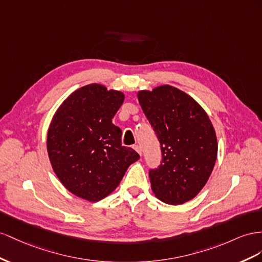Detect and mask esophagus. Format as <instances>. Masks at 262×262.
Segmentation results:
<instances>
[{
	"label": "esophagus",
	"instance_id": "34e87169",
	"mask_svg": "<svg viewBox=\"0 0 262 262\" xmlns=\"http://www.w3.org/2000/svg\"><path fill=\"white\" fill-rule=\"evenodd\" d=\"M134 149H135V150L139 154V155H141V148H140V146H138V145H135V146H134L133 147Z\"/></svg>",
	"mask_w": 262,
	"mask_h": 262
}]
</instances>
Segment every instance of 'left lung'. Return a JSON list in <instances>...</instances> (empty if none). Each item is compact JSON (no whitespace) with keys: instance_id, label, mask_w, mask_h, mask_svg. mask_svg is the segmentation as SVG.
Returning a JSON list of instances; mask_svg holds the SVG:
<instances>
[{"instance_id":"left-lung-1","label":"left lung","mask_w":262,"mask_h":262,"mask_svg":"<svg viewBox=\"0 0 262 262\" xmlns=\"http://www.w3.org/2000/svg\"><path fill=\"white\" fill-rule=\"evenodd\" d=\"M137 98L161 147L160 166L149 171L151 190L164 203L183 204L204 188L217 158L211 119L189 94L168 84Z\"/></svg>"}]
</instances>
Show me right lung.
Returning a JSON list of instances; mask_svg holds the SVG:
<instances>
[{
    "label": "right lung",
    "instance_id": "obj_1",
    "mask_svg": "<svg viewBox=\"0 0 262 262\" xmlns=\"http://www.w3.org/2000/svg\"><path fill=\"white\" fill-rule=\"evenodd\" d=\"M121 91L92 83L67 98L49 125L47 151L64 188L98 202L113 192L139 155L122 146V130L112 123L122 106Z\"/></svg>",
    "mask_w": 262,
    "mask_h": 262
}]
</instances>
